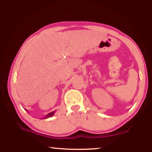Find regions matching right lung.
I'll list each match as a JSON object with an SVG mask.
<instances>
[{"instance_id":"1","label":"right lung","mask_w":152,"mask_h":152,"mask_svg":"<svg viewBox=\"0 0 152 152\" xmlns=\"http://www.w3.org/2000/svg\"><path fill=\"white\" fill-rule=\"evenodd\" d=\"M55 112H56V111L51 112L49 113V114H48L46 116H45V118H44V119H47V118H50V117H51V116H53V114H54Z\"/></svg>"}]
</instances>
